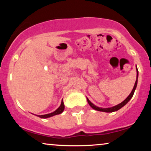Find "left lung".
I'll list each match as a JSON object with an SVG mask.
<instances>
[{
  "mask_svg": "<svg viewBox=\"0 0 151 151\" xmlns=\"http://www.w3.org/2000/svg\"><path fill=\"white\" fill-rule=\"evenodd\" d=\"M136 71H137V78H136V81H135V85H134V87L133 88V90H132V91L131 93L129 96L127 97V98L125 99L122 102H121L120 104L116 105V106H113V107H111V108H100V107H98L96 106V105H94L93 103H91V102L88 100V98L87 99V102L88 103V104L90 105L92 107L93 109H95V110L96 111H102V112H106V113H111V112H114V111H116L117 110H119V109H120L122 107H123L124 105H126L128 103V102L131 100L132 98V97H133V94H134V92H135V90L136 87H137V78H138V70H137V68H136Z\"/></svg>",
  "mask_w": 151,
  "mask_h": 151,
  "instance_id": "left-lung-1",
  "label": "left lung"
}]
</instances>
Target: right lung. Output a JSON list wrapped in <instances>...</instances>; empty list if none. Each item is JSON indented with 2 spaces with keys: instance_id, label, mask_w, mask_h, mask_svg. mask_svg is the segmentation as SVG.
<instances>
[{
  "instance_id": "obj_1",
  "label": "right lung",
  "mask_w": 151,
  "mask_h": 151,
  "mask_svg": "<svg viewBox=\"0 0 151 151\" xmlns=\"http://www.w3.org/2000/svg\"><path fill=\"white\" fill-rule=\"evenodd\" d=\"M64 109H65V105H64V102H63V101L62 100L60 106L58 107V109H56V110H55V111H53V113H49V114H46V115H37V116H38L39 117H40V118H48V117H52V116H53V115L60 114V113H62L63 112Z\"/></svg>"
}]
</instances>
